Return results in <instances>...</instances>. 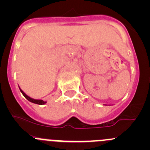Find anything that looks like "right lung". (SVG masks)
I'll use <instances>...</instances> for the list:
<instances>
[{"label":"right lung","instance_id":"right-lung-1","mask_svg":"<svg viewBox=\"0 0 150 150\" xmlns=\"http://www.w3.org/2000/svg\"><path fill=\"white\" fill-rule=\"evenodd\" d=\"M19 90H20L21 93H22V94H23V96H25V97L26 98V99H28V101H30V102H32V103L40 104V105H43V104H45L46 103V101H43V100H42V99H33V98L30 97V96H28V95H27L26 93H25V92H24L23 91H22V89L20 88V87H19Z\"/></svg>","mask_w":150,"mask_h":150}]
</instances>
